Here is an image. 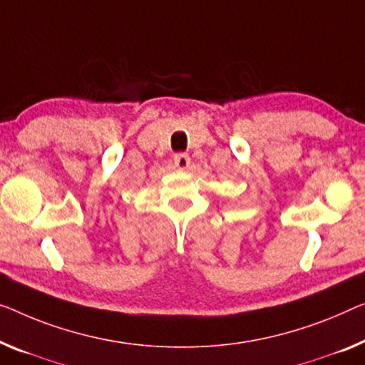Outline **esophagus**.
Here are the masks:
<instances>
[{
	"instance_id": "34e87169",
	"label": "esophagus",
	"mask_w": 365,
	"mask_h": 365,
	"mask_svg": "<svg viewBox=\"0 0 365 365\" xmlns=\"http://www.w3.org/2000/svg\"><path fill=\"white\" fill-rule=\"evenodd\" d=\"M173 164H175L177 168H180V170H185L190 165V157L187 154H175L173 155Z\"/></svg>"
}]
</instances>
